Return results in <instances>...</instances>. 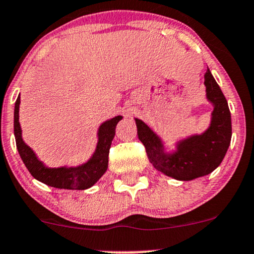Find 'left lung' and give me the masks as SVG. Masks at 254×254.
<instances>
[{
  "label": "left lung",
  "mask_w": 254,
  "mask_h": 254,
  "mask_svg": "<svg viewBox=\"0 0 254 254\" xmlns=\"http://www.w3.org/2000/svg\"><path fill=\"white\" fill-rule=\"evenodd\" d=\"M207 99L214 106L209 127L201 135L180 140L176 151H164L162 139L150 127L135 118L138 139L145 146L152 166L180 181H190L208 175L220 166L231 143L232 122L227 100L209 68L204 74Z\"/></svg>",
  "instance_id": "left-lung-1"
}]
</instances>
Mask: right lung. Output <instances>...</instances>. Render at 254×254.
I'll use <instances>...</instances> for the list:
<instances>
[{
	"instance_id": "1",
	"label": "right lung",
	"mask_w": 254,
	"mask_h": 254,
	"mask_svg": "<svg viewBox=\"0 0 254 254\" xmlns=\"http://www.w3.org/2000/svg\"><path fill=\"white\" fill-rule=\"evenodd\" d=\"M20 94L15 102L14 110V135L16 148L24 166L38 181L59 189H75L84 190L96 183L108 169L109 152L112 139L116 133V125L121 121L122 116L104 122L98 130L97 148L92 157L86 163L79 167L48 168L36 157L35 152L22 139V130L19 122Z\"/></svg>"
}]
</instances>
